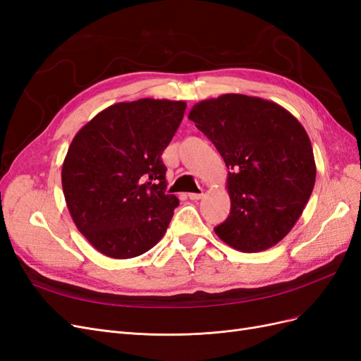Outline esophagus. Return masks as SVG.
<instances>
[{
  "label": "esophagus",
  "mask_w": 361,
  "mask_h": 361,
  "mask_svg": "<svg viewBox=\"0 0 361 361\" xmlns=\"http://www.w3.org/2000/svg\"><path fill=\"white\" fill-rule=\"evenodd\" d=\"M188 197H190L191 200H199V199L203 197V192H190Z\"/></svg>",
  "instance_id": "34e87169"
}]
</instances>
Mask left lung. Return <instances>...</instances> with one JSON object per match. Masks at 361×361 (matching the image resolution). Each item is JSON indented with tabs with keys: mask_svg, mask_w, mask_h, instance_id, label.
I'll return each instance as SVG.
<instances>
[{
	"mask_svg": "<svg viewBox=\"0 0 361 361\" xmlns=\"http://www.w3.org/2000/svg\"><path fill=\"white\" fill-rule=\"evenodd\" d=\"M188 118L231 170V215L214 227L218 238L244 253L280 243L314 187L313 149L302 125L276 102L235 93L195 104Z\"/></svg>",
	"mask_w": 361,
	"mask_h": 361,
	"instance_id": "1",
	"label": "left lung"
}]
</instances>
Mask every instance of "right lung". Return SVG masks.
Returning <instances> with one entry per match:
<instances>
[{
    "label": "right lung",
    "instance_id": "add662e5",
    "mask_svg": "<svg viewBox=\"0 0 361 361\" xmlns=\"http://www.w3.org/2000/svg\"><path fill=\"white\" fill-rule=\"evenodd\" d=\"M187 104L118 102L96 114L69 146L61 169L72 220L97 251L113 259L146 253L166 233L179 199L166 194L162 162Z\"/></svg>",
    "mask_w": 361,
    "mask_h": 361
}]
</instances>
